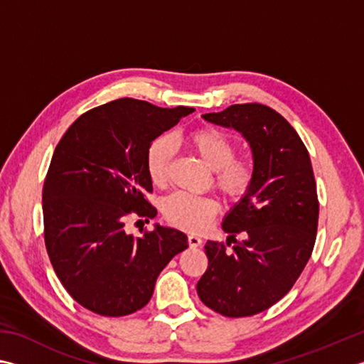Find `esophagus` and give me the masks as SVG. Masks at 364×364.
Segmentation results:
<instances>
[{"mask_svg": "<svg viewBox=\"0 0 364 364\" xmlns=\"http://www.w3.org/2000/svg\"><path fill=\"white\" fill-rule=\"evenodd\" d=\"M188 243H189V247H192V249L200 247L202 246V238L197 237V235H188Z\"/></svg>", "mask_w": 364, "mask_h": 364, "instance_id": "obj_1", "label": "esophagus"}]
</instances>
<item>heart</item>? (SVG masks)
Returning <instances> with one entry per match:
<instances>
[{
	"instance_id": "b5f03b06",
	"label": "heart",
	"mask_w": 364,
	"mask_h": 364,
	"mask_svg": "<svg viewBox=\"0 0 364 364\" xmlns=\"http://www.w3.org/2000/svg\"><path fill=\"white\" fill-rule=\"evenodd\" d=\"M194 151L211 170L215 184L230 200H238L251 189L254 181V162L249 158H235V141L215 127H203L191 134ZM176 151L175 140L168 135L156 139L146 153V172L149 180L162 186L168 178L170 164ZM162 213L170 224L189 232L203 230L218 213V202L211 197L173 192L162 203Z\"/></svg>"
}]
</instances>
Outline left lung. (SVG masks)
<instances>
[{"instance_id": "1", "label": "left lung", "mask_w": 364, "mask_h": 364, "mask_svg": "<svg viewBox=\"0 0 364 364\" xmlns=\"http://www.w3.org/2000/svg\"><path fill=\"white\" fill-rule=\"evenodd\" d=\"M203 119L240 132L252 149L254 181L227 213L230 243L208 241V268L197 282L205 306L225 317H247L272 308L294 287L316 243L317 188L300 135L276 110L235 104ZM237 232L247 240L238 244Z\"/></svg>"}]
</instances>
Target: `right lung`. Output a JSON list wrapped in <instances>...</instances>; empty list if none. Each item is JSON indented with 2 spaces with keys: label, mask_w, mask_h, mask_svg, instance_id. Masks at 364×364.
<instances>
[{
  "label": "right lung",
  "mask_w": 364,
  "mask_h": 364,
  "mask_svg": "<svg viewBox=\"0 0 364 364\" xmlns=\"http://www.w3.org/2000/svg\"><path fill=\"white\" fill-rule=\"evenodd\" d=\"M194 112L161 109L123 97L91 109L56 145L42 191L44 238L58 279L74 300L99 316L121 317L151 300L156 279L188 237L154 225L134 237L124 219H153L158 210L146 172L151 141Z\"/></svg>",
  "instance_id": "add662e5"
}]
</instances>
